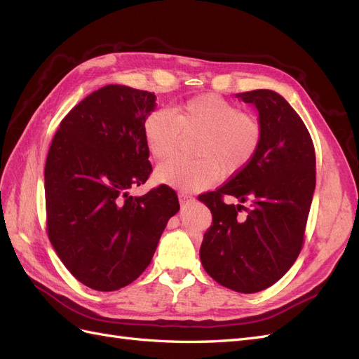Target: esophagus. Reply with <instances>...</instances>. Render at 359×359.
<instances>
[{"instance_id":"1","label":"esophagus","mask_w":359,"mask_h":359,"mask_svg":"<svg viewBox=\"0 0 359 359\" xmlns=\"http://www.w3.org/2000/svg\"><path fill=\"white\" fill-rule=\"evenodd\" d=\"M178 199H180V203H181V205H187V203H190V202L194 201V198H191L190 194H187V193H180V194H178Z\"/></svg>"}]
</instances>
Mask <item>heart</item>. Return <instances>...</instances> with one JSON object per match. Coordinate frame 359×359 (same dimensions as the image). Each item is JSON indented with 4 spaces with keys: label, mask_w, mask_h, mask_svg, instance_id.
<instances>
[{
    "label": "heart",
    "mask_w": 359,
    "mask_h": 359,
    "mask_svg": "<svg viewBox=\"0 0 359 359\" xmlns=\"http://www.w3.org/2000/svg\"><path fill=\"white\" fill-rule=\"evenodd\" d=\"M262 135L257 118L217 94L194 97L173 112L156 109L144 121L145 142L156 160L175 154L184 137L201 136L194 148L198 160L169 158L154 173L158 182L190 191L241 173L257 154Z\"/></svg>",
    "instance_id": "1"
}]
</instances>
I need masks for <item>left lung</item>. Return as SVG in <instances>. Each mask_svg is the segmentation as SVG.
<instances>
[{"label": "left lung", "mask_w": 359, "mask_h": 359, "mask_svg": "<svg viewBox=\"0 0 359 359\" xmlns=\"http://www.w3.org/2000/svg\"><path fill=\"white\" fill-rule=\"evenodd\" d=\"M236 97L257 107L262 144L241 173L198 196L212 214L199 255L217 283L255 293L283 277L304 245L316 153L306 124L280 94L255 90ZM224 196L249 206L227 205Z\"/></svg>", "instance_id": "left-lung-1"}]
</instances>
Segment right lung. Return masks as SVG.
I'll return each instance as SVG.
<instances>
[{
	"label": "right lung",
	"mask_w": 359,
	"mask_h": 359,
	"mask_svg": "<svg viewBox=\"0 0 359 359\" xmlns=\"http://www.w3.org/2000/svg\"><path fill=\"white\" fill-rule=\"evenodd\" d=\"M154 106V93L106 85L76 104L52 139L48 236L70 274L94 290H118L142 274L180 210L166 184L128 194L153 172L144 121Z\"/></svg>",
	"instance_id": "right-lung-1"
}]
</instances>
